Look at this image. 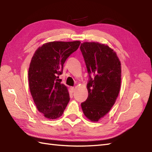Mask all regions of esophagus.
I'll list each match as a JSON object with an SVG mask.
<instances>
[{
  "instance_id": "obj_1",
  "label": "esophagus",
  "mask_w": 152,
  "mask_h": 152,
  "mask_svg": "<svg viewBox=\"0 0 152 152\" xmlns=\"http://www.w3.org/2000/svg\"><path fill=\"white\" fill-rule=\"evenodd\" d=\"M70 89H71V91H72V93L74 92V91H75V88H74V87H71L70 88Z\"/></svg>"
}]
</instances>
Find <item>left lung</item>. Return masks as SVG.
Segmentation results:
<instances>
[{"mask_svg": "<svg viewBox=\"0 0 152 152\" xmlns=\"http://www.w3.org/2000/svg\"><path fill=\"white\" fill-rule=\"evenodd\" d=\"M80 50L89 75L88 97L81 106L89 120L98 121L110 110L118 96L121 63L115 51L104 44L86 42L82 43Z\"/></svg>", "mask_w": 152, "mask_h": 152, "instance_id": "obj_1", "label": "left lung"}]
</instances>
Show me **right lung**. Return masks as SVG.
Instances as JSON below:
<instances>
[{
  "instance_id": "1",
  "label": "right lung",
  "mask_w": 152,
  "mask_h": 152,
  "mask_svg": "<svg viewBox=\"0 0 152 152\" xmlns=\"http://www.w3.org/2000/svg\"><path fill=\"white\" fill-rule=\"evenodd\" d=\"M80 41L50 42L35 51L28 69V84L38 110L50 119L62 115L70 101L66 87L61 83L66 59L78 50Z\"/></svg>"
}]
</instances>
